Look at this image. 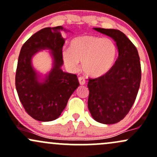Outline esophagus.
<instances>
[{
	"label": "esophagus",
	"mask_w": 157,
	"mask_h": 157,
	"mask_svg": "<svg viewBox=\"0 0 157 157\" xmlns=\"http://www.w3.org/2000/svg\"><path fill=\"white\" fill-rule=\"evenodd\" d=\"M78 80H79V82H80V85H85V83H86L85 78H83L82 77H80L78 78Z\"/></svg>",
	"instance_id": "34e87169"
}]
</instances>
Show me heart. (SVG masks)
<instances>
[{
    "label": "heart",
    "instance_id": "b5f03b06",
    "mask_svg": "<svg viewBox=\"0 0 157 157\" xmlns=\"http://www.w3.org/2000/svg\"><path fill=\"white\" fill-rule=\"evenodd\" d=\"M117 47L112 39L96 36H78L71 42V49L63 51L65 65L76 71L82 63V69L93 77L106 75L114 65Z\"/></svg>",
    "mask_w": 157,
    "mask_h": 157
}]
</instances>
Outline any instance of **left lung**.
I'll return each instance as SVG.
<instances>
[{
  "mask_svg": "<svg viewBox=\"0 0 157 157\" xmlns=\"http://www.w3.org/2000/svg\"><path fill=\"white\" fill-rule=\"evenodd\" d=\"M116 42L118 56L111 70L98 78H89L88 107L97 121L119 122L128 114L140 86L142 71L136 46L121 31L94 28Z\"/></svg>",
  "mask_w": 157,
  "mask_h": 157,
  "instance_id": "left-lung-1",
  "label": "left lung"
}]
</instances>
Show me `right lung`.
Returning <instances> with one entry per match:
<instances>
[{
    "mask_svg": "<svg viewBox=\"0 0 157 157\" xmlns=\"http://www.w3.org/2000/svg\"><path fill=\"white\" fill-rule=\"evenodd\" d=\"M63 27H45L27 39L21 49L15 74V87L25 111L40 121L56 119L66 106L68 99L80 86L76 75L63 72L62 36ZM41 49L52 51L55 66L44 84L37 81L31 65L33 55Z\"/></svg>",
    "mask_w": 157,
    "mask_h": 157,
    "instance_id": "add662e5",
    "label": "right lung"
}]
</instances>
